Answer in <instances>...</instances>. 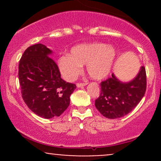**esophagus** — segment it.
Masks as SVG:
<instances>
[{
	"label": "esophagus",
	"mask_w": 161,
	"mask_h": 161,
	"mask_svg": "<svg viewBox=\"0 0 161 161\" xmlns=\"http://www.w3.org/2000/svg\"><path fill=\"white\" fill-rule=\"evenodd\" d=\"M88 84V82H78L76 84V86L78 88H79V87H82V86H86V85Z\"/></svg>",
	"instance_id": "1"
}]
</instances>
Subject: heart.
Here are the masks:
<instances>
[{"mask_svg":"<svg viewBox=\"0 0 161 161\" xmlns=\"http://www.w3.org/2000/svg\"><path fill=\"white\" fill-rule=\"evenodd\" d=\"M116 56L115 47L102 43L79 45L73 47L70 55L59 59V67L64 77L73 80L87 65V71L92 79H102L111 71Z\"/></svg>","mask_w":161,"mask_h":161,"instance_id":"b5f03b06","label":"heart"}]
</instances>
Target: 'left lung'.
Instances as JSON below:
<instances>
[{
	"mask_svg": "<svg viewBox=\"0 0 161 161\" xmlns=\"http://www.w3.org/2000/svg\"><path fill=\"white\" fill-rule=\"evenodd\" d=\"M101 94L95 100L97 110L108 119H117L132 111L145 95L147 79L145 66L129 82H122L115 75L102 81Z\"/></svg>",
	"mask_w": 161,
	"mask_h": 161,
	"instance_id": "left-lung-1",
	"label": "left lung"
}]
</instances>
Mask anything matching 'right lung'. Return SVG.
<instances>
[{"mask_svg":"<svg viewBox=\"0 0 161 161\" xmlns=\"http://www.w3.org/2000/svg\"><path fill=\"white\" fill-rule=\"evenodd\" d=\"M42 44L29 47L19 63V82L24 102L33 113L45 119L60 116L67 109L76 86L60 77L58 66Z\"/></svg>","mask_w":161,"mask_h":161,"instance_id":"add662e5","label":"right lung"}]
</instances>
